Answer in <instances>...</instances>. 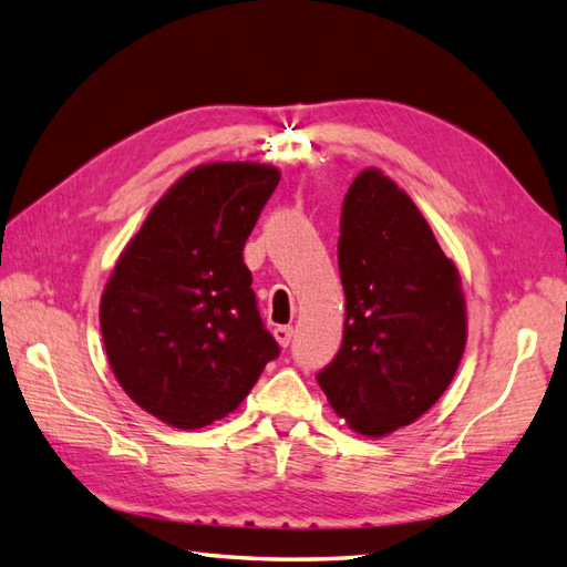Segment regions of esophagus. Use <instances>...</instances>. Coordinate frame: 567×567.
<instances>
[{"instance_id":"obj_1","label":"esophagus","mask_w":567,"mask_h":567,"mask_svg":"<svg viewBox=\"0 0 567 567\" xmlns=\"http://www.w3.org/2000/svg\"><path fill=\"white\" fill-rule=\"evenodd\" d=\"M275 339H277V343H280V347H290V341H292V337H295V329L292 327H275Z\"/></svg>"}]
</instances>
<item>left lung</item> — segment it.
Returning <instances> with one entry per match:
<instances>
[{
    "mask_svg": "<svg viewBox=\"0 0 567 567\" xmlns=\"http://www.w3.org/2000/svg\"><path fill=\"white\" fill-rule=\"evenodd\" d=\"M339 230L347 319L317 383L353 432L383 437L447 391L467 343V305L425 216L375 166L349 186Z\"/></svg>",
    "mask_w": 567,
    "mask_h": 567,
    "instance_id": "left-lung-1",
    "label": "left lung"
}]
</instances>
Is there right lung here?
<instances>
[{"instance_id": "obj_1", "label": "right lung", "mask_w": 567, "mask_h": 567, "mask_svg": "<svg viewBox=\"0 0 567 567\" xmlns=\"http://www.w3.org/2000/svg\"><path fill=\"white\" fill-rule=\"evenodd\" d=\"M277 182L270 164L194 166L152 206L107 277L100 331L110 369L166 425L226 417L280 353L243 262Z\"/></svg>"}]
</instances>
